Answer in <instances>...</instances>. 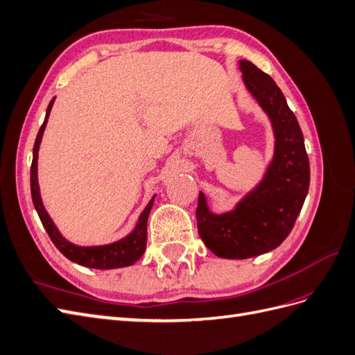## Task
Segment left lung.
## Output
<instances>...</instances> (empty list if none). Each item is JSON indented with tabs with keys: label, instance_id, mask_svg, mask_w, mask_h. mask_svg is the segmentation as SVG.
Returning <instances> with one entry per match:
<instances>
[{
	"label": "left lung",
	"instance_id": "obj_1",
	"mask_svg": "<svg viewBox=\"0 0 355 355\" xmlns=\"http://www.w3.org/2000/svg\"><path fill=\"white\" fill-rule=\"evenodd\" d=\"M239 63L245 89L270 116L275 148L263 179L234 210L211 213L200 192L198 234L207 249L225 259H247L280 245L292 231L309 188L304 135L283 92L252 62Z\"/></svg>",
	"mask_w": 355,
	"mask_h": 355
}]
</instances>
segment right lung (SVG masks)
I'll return each instance as SVG.
<instances>
[{
  "label": "right lung",
  "mask_w": 355,
  "mask_h": 355,
  "mask_svg": "<svg viewBox=\"0 0 355 355\" xmlns=\"http://www.w3.org/2000/svg\"><path fill=\"white\" fill-rule=\"evenodd\" d=\"M55 99L56 98H53L51 102L49 103L44 123H42L40 132L37 135L35 144H34V153H32V164H31V196H32V201H34V207L41 219L42 227L46 228L49 237L51 239L53 244L58 247L59 252L75 263L87 266V268H96V270H114V268L130 266L136 261L141 259L142 254L145 253L146 223H148L149 213H151V209L154 206L155 196L151 198V201L148 202V206L141 213L136 227L130 234L125 235L124 239L111 244L90 245V247L72 244L65 237H62V234L56 228V225L53 223L49 213L46 211L44 206H42L40 187H38V176H37V171H38L37 161H38V149L42 139V133H44V128L47 125L49 115H50L53 103H55Z\"/></svg>",
  "instance_id": "right-lung-1"
}]
</instances>
